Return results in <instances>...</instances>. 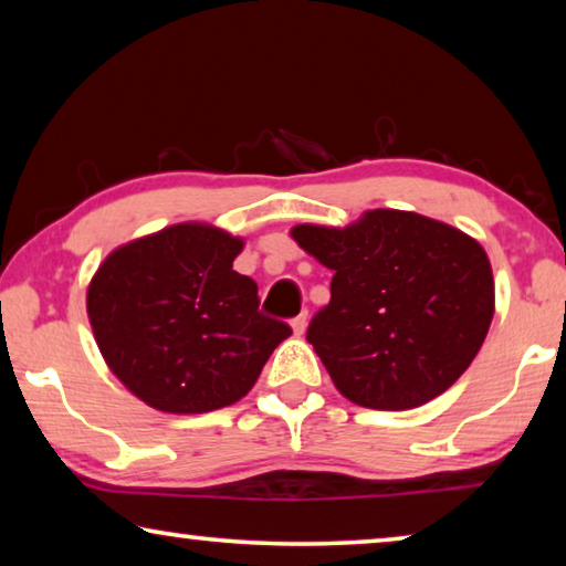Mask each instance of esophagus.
<instances>
[{"instance_id": "obj_1", "label": "esophagus", "mask_w": 566, "mask_h": 566, "mask_svg": "<svg viewBox=\"0 0 566 566\" xmlns=\"http://www.w3.org/2000/svg\"><path fill=\"white\" fill-rule=\"evenodd\" d=\"M305 327H307V312H300V315L292 319V331L294 335H302L305 333Z\"/></svg>"}]
</instances>
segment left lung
Wrapping results in <instances>:
<instances>
[{
    "instance_id": "8db88e82",
    "label": "left lung",
    "mask_w": 566,
    "mask_h": 566,
    "mask_svg": "<svg viewBox=\"0 0 566 566\" xmlns=\"http://www.w3.org/2000/svg\"><path fill=\"white\" fill-rule=\"evenodd\" d=\"M292 239L333 269L307 343L345 399L415 409L465 374L493 319L483 247L407 210H368L348 229L297 226Z\"/></svg>"
}]
</instances>
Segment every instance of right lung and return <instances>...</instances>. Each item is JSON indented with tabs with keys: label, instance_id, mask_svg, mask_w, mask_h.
<instances>
[{
	"label": "right lung",
	"instance_id": "add662e5",
	"mask_svg": "<svg viewBox=\"0 0 566 566\" xmlns=\"http://www.w3.org/2000/svg\"><path fill=\"white\" fill-rule=\"evenodd\" d=\"M243 241L180 223L108 254L88 286L101 356L142 401L202 415L247 396L292 327L259 310L233 272Z\"/></svg>",
	"mask_w": 566,
	"mask_h": 566
}]
</instances>
